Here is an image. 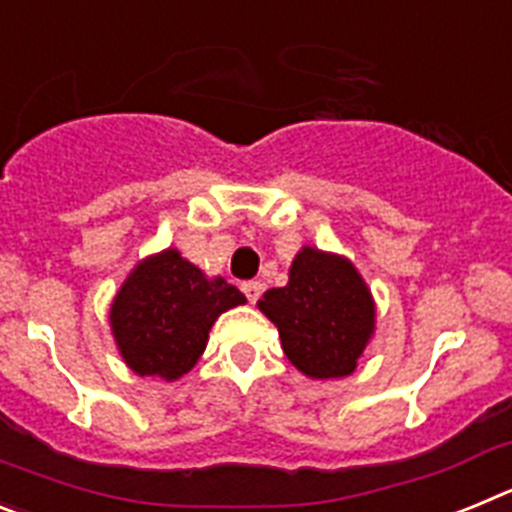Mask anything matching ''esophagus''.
<instances>
[{
	"instance_id": "34e87169",
	"label": "esophagus",
	"mask_w": 512,
	"mask_h": 512,
	"mask_svg": "<svg viewBox=\"0 0 512 512\" xmlns=\"http://www.w3.org/2000/svg\"><path fill=\"white\" fill-rule=\"evenodd\" d=\"M241 289H243V295L248 297V302L253 305V302L261 297V289H264V284H261V282H246Z\"/></svg>"
}]
</instances>
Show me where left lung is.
Wrapping results in <instances>:
<instances>
[{
  "label": "left lung",
  "instance_id": "1",
  "mask_svg": "<svg viewBox=\"0 0 512 512\" xmlns=\"http://www.w3.org/2000/svg\"><path fill=\"white\" fill-rule=\"evenodd\" d=\"M259 310L279 328L287 359L310 379L354 374L377 315L356 266L312 246L297 253L284 287L264 292Z\"/></svg>",
  "mask_w": 512,
  "mask_h": 512
}]
</instances>
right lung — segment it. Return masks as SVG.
Returning <instances> with one entry per match:
<instances>
[{"label": "right lung", "instance_id": "1", "mask_svg": "<svg viewBox=\"0 0 512 512\" xmlns=\"http://www.w3.org/2000/svg\"><path fill=\"white\" fill-rule=\"evenodd\" d=\"M243 302L233 284L207 279L176 248H166L140 261L122 282L110 328L135 374L174 382L197 364L220 312Z\"/></svg>", "mask_w": 512, "mask_h": 512}]
</instances>
